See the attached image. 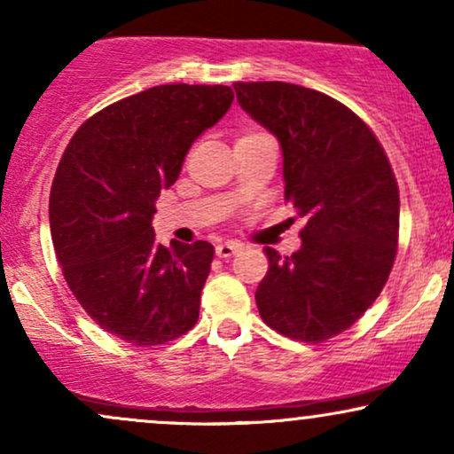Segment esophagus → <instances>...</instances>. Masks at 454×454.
I'll use <instances>...</instances> for the list:
<instances>
[{"label":"esophagus","instance_id":"obj_1","mask_svg":"<svg viewBox=\"0 0 454 454\" xmlns=\"http://www.w3.org/2000/svg\"><path fill=\"white\" fill-rule=\"evenodd\" d=\"M239 249H241V245L239 243H234V241H226V243H220L215 247V254L220 258H232L234 254L239 252Z\"/></svg>","mask_w":454,"mask_h":454}]
</instances>
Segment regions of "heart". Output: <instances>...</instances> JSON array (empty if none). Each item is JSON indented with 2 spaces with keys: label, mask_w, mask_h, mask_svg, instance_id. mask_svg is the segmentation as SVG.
I'll return each mask as SVG.
<instances>
[{
  "label": "heart",
  "mask_w": 454,
  "mask_h": 454,
  "mask_svg": "<svg viewBox=\"0 0 454 454\" xmlns=\"http://www.w3.org/2000/svg\"><path fill=\"white\" fill-rule=\"evenodd\" d=\"M262 137H267V134H262V132H245L243 137H239V140L237 143H245V140H256V138H262Z\"/></svg>",
  "instance_id": "obj_1"
}]
</instances>
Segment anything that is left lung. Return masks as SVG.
Masks as SVG:
<instances>
[{
    "instance_id": "1",
    "label": "left lung",
    "mask_w": 454,
    "mask_h": 454,
    "mask_svg": "<svg viewBox=\"0 0 454 454\" xmlns=\"http://www.w3.org/2000/svg\"><path fill=\"white\" fill-rule=\"evenodd\" d=\"M237 100L279 140L284 196L307 223L293 256L264 247L260 317L293 340L340 335L382 293L399 237V187L387 153L341 102L293 82H234Z\"/></svg>"
}]
</instances>
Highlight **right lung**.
<instances>
[{
  "label": "right lung",
  "mask_w": 454,
  "mask_h": 454,
  "mask_svg": "<svg viewBox=\"0 0 454 454\" xmlns=\"http://www.w3.org/2000/svg\"><path fill=\"white\" fill-rule=\"evenodd\" d=\"M234 93L223 85H160L87 119L51 187L57 260L82 309L132 346L176 340L196 325L213 245L155 241V200L179 179L192 143Z\"/></svg>",
  "instance_id": "obj_1"
}]
</instances>
